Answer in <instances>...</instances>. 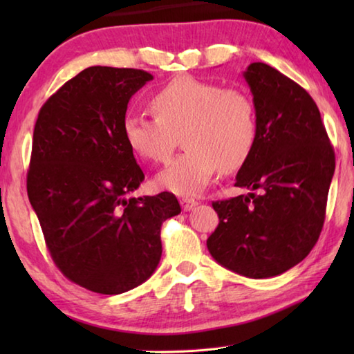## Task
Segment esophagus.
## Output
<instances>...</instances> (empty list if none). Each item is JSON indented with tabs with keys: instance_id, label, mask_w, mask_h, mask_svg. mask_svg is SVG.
Here are the masks:
<instances>
[{
	"instance_id": "1",
	"label": "esophagus",
	"mask_w": 354,
	"mask_h": 354,
	"mask_svg": "<svg viewBox=\"0 0 354 354\" xmlns=\"http://www.w3.org/2000/svg\"><path fill=\"white\" fill-rule=\"evenodd\" d=\"M179 203H181V206H183L184 211H192V209H194L196 205H198V201L194 200V198H187V196H185V198L179 200Z\"/></svg>"
}]
</instances>
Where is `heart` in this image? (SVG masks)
<instances>
[{
    "label": "heart",
    "mask_w": 354,
    "mask_h": 354,
    "mask_svg": "<svg viewBox=\"0 0 354 354\" xmlns=\"http://www.w3.org/2000/svg\"><path fill=\"white\" fill-rule=\"evenodd\" d=\"M151 109L154 115L124 117V140L143 160L162 164L183 137L185 151L156 178L159 187L173 194H200L218 169L236 171L253 153L256 107L242 88L179 76L153 95Z\"/></svg>",
    "instance_id": "heart-1"
}]
</instances>
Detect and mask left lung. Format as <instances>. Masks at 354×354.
Returning <instances> with one entry per match:
<instances>
[{
	"mask_svg": "<svg viewBox=\"0 0 354 354\" xmlns=\"http://www.w3.org/2000/svg\"><path fill=\"white\" fill-rule=\"evenodd\" d=\"M243 76L257 140L234 185L251 192L212 203L220 221L206 245L220 266L259 279L297 266L319 241L335 156L319 107L301 86L262 62L250 64Z\"/></svg>",
	"mask_w": 354,
	"mask_h": 354,
	"instance_id": "obj_1",
	"label": "left lung"
}]
</instances>
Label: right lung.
I'll return each mask as SVG.
<instances>
[{"label": "right lung", "mask_w": 354, "mask_h": 354, "mask_svg": "<svg viewBox=\"0 0 354 354\" xmlns=\"http://www.w3.org/2000/svg\"><path fill=\"white\" fill-rule=\"evenodd\" d=\"M151 80L137 68L88 67L46 100L34 127L26 187L46 248L65 278L103 295L151 277L160 226L181 212L170 192L127 198L145 175L123 120Z\"/></svg>", "instance_id": "obj_1"}]
</instances>
